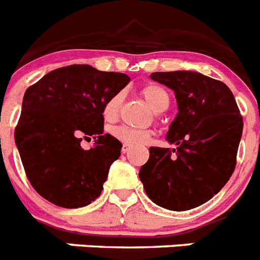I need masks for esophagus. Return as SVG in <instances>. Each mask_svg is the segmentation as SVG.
Segmentation results:
<instances>
[{
  "label": "esophagus",
  "mask_w": 260,
  "mask_h": 260,
  "mask_svg": "<svg viewBox=\"0 0 260 260\" xmlns=\"http://www.w3.org/2000/svg\"><path fill=\"white\" fill-rule=\"evenodd\" d=\"M130 148H132V146L127 145V143H123V145H122V152H123V154H127V152L130 151Z\"/></svg>",
  "instance_id": "obj_1"
}]
</instances>
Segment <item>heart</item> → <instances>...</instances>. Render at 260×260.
<instances>
[{
    "label": "heart",
    "instance_id": "heart-1",
    "mask_svg": "<svg viewBox=\"0 0 260 260\" xmlns=\"http://www.w3.org/2000/svg\"><path fill=\"white\" fill-rule=\"evenodd\" d=\"M142 96L145 97V100L148 103V105L154 109L155 112H163L170 105V94L163 86L157 85V84H146L141 89ZM122 103L121 94H115L112 99L108 100V103L105 104L103 110L104 118L106 121H113L117 117L119 110V106ZM112 134L114 138L118 141L127 143L132 146L143 145L150 139L151 133L148 130H143V128H135L130 127V126L121 125L115 126L112 128Z\"/></svg>",
    "mask_w": 260,
    "mask_h": 260
}]
</instances>
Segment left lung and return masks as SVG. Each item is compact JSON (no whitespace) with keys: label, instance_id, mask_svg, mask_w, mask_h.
<instances>
[{"label":"left lung","instance_id":"1","mask_svg":"<svg viewBox=\"0 0 260 260\" xmlns=\"http://www.w3.org/2000/svg\"><path fill=\"white\" fill-rule=\"evenodd\" d=\"M175 92L176 118L167 141L176 148L150 147L139 171L146 193L164 209L181 212L209 201L234 172L243 119L232 90L199 72H154Z\"/></svg>","mask_w":260,"mask_h":260}]
</instances>
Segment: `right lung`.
<instances>
[{
	"instance_id": "1",
	"label": "right lung",
	"mask_w": 260,
	"mask_h": 260,
	"mask_svg": "<svg viewBox=\"0 0 260 260\" xmlns=\"http://www.w3.org/2000/svg\"><path fill=\"white\" fill-rule=\"evenodd\" d=\"M128 81L125 73L73 64L28 86L14 139L26 176L43 199L75 209L101 194L122 148L118 139L103 134V110ZM81 135L96 139L90 150L79 145Z\"/></svg>"
}]
</instances>
